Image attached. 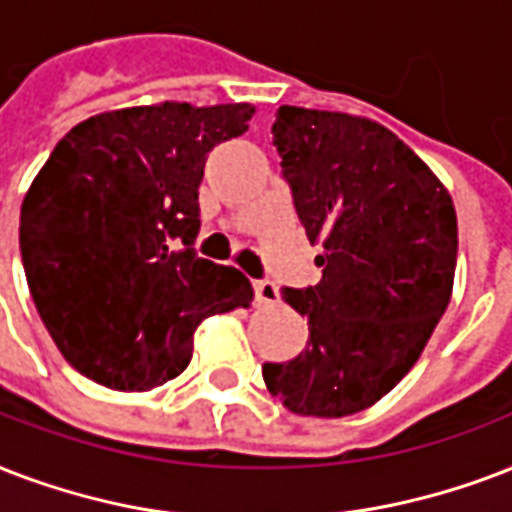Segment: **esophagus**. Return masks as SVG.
<instances>
[{
	"instance_id": "esophagus-1",
	"label": "esophagus",
	"mask_w": 512,
	"mask_h": 512,
	"mask_svg": "<svg viewBox=\"0 0 512 512\" xmlns=\"http://www.w3.org/2000/svg\"><path fill=\"white\" fill-rule=\"evenodd\" d=\"M253 293H256L259 304H277L280 301V293H277V288L269 280H256L253 283Z\"/></svg>"
}]
</instances>
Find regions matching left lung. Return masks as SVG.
I'll return each instance as SVG.
<instances>
[{
	"instance_id": "1",
	"label": "left lung",
	"mask_w": 512,
	"mask_h": 512,
	"mask_svg": "<svg viewBox=\"0 0 512 512\" xmlns=\"http://www.w3.org/2000/svg\"><path fill=\"white\" fill-rule=\"evenodd\" d=\"M272 144L301 227L323 243V277L283 288L310 339L261 374L293 414H358L411 371L449 307L454 202L417 154L366 117L280 106Z\"/></svg>"
}]
</instances>
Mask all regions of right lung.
Here are the masks:
<instances>
[{
  "instance_id": "add662e5",
  "label": "right lung",
  "mask_w": 512,
  "mask_h": 512,
  "mask_svg": "<svg viewBox=\"0 0 512 512\" xmlns=\"http://www.w3.org/2000/svg\"><path fill=\"white\" fill-rule=\"evenodd\" d=\"M251 104L165 101L79 122L23 197L21 256L31 299L79 374L152 390L192 360L194 331L248 307L235 267L194 253L213 146L243 136Z\"/></svg>"
}]
</instances>
